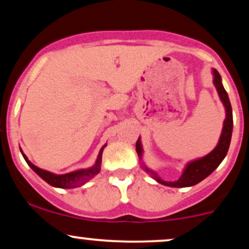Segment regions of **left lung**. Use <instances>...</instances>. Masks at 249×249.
I'll return each instance as SVG.
<instances>
[{
	"label": "left lung",
	"instance_id": "1",
	"mask_svg": "<svg viewBox=\"0 0 249 249\" xmlns=\"http://www.w3.org/2000/svg\"><path fill=\"white\" fill-rule=\"evenodd\" d=\"M213 84L215 87L216 91H218V95L221 99L222 104L225 107L226 111V118L224 121V126H222L221 136H220L218 144L214 147L213 151H211L210 153L206 154L202 158L194 159V160L190 161L185 166L184 171H182L180 178L177 181H165L160 177L158 176L156 172H153L152 170L146 167L144 165V162H142V167L146 171L147 173H150L152 176V178L158 181L159 184L165 185V186L170 187H190L193 185H196L198 182L207 178L211 173L219 166L220 162L224 160L226 154L228 152V148H230L231 144V138H232V131H233V112H232V107H231L230 98H228L227 92H226L224 85L221 82V76L215 69H213ZM136 151L138 153L139 159H142V146L141 142V137L138 138V141L136 142Z\"/></svg>",
	"mask_w": 249,
	"mask_h": 249
}]
</instances>
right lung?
Wrapping results in <instances>:
<instances>
[{
	"label": "right lung",
	"mask_w": 249,
	"mask_h": 249,
	"mask_svg": "<svg viewBox=\"0 0 249 249\" xmlns=\"http://www.w3.org/2000/svg\"><path fill=\"white\" fill-rule=\"evenodd\" d=\"M107 146V144L104 145L99 151L98 157H97V160L95 162V165L89 168H83V170H78V171H73V172L70 173H65V174H55L51 173L49 171L42 170V168L35 166V165L31 162L29 159L27 158V156L23 153V151L21 150L22 156H23L24 160L27 161V164L33 168L35 172L38 174L41 178L47 181L48 184L51 185L53 187H58V188H75V187H79L83 186L84 184H87L90 179H92L96 174H98L101 172V164H102V154H103V150L104 147Z\"/></svg>",
	"instance_id": "right-lung-1"
}]
</instances>
